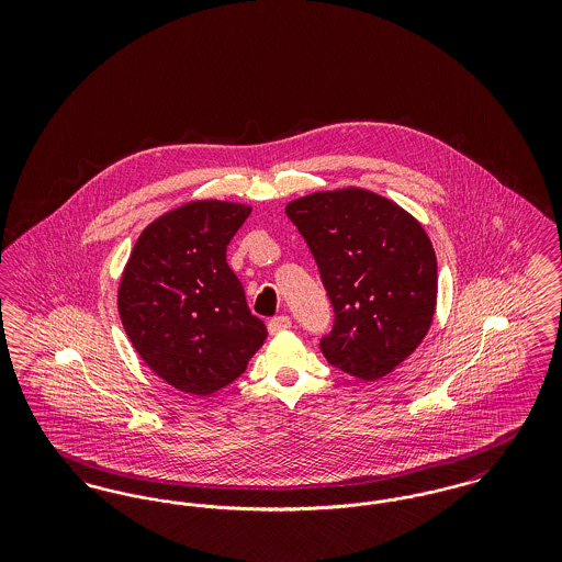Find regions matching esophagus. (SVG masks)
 <instances>
[{
    "label": "esophagus",
    "mask_w": 562,
    "mask_h": 562,
    "mask_svg": "<svg viewBox=\"0 0 562 562\" xmlns=\"http://www.w3.org/2000/svg\"><path fill=\"white\" fill-rule=\"evenodd\" d=\"M293 326V321L289 318V316H276V318H271L268 322V330L271 335H276V333H280V330H286V328H291Z\"/></svg>",
    "instance_id": "1"
}]
</instances>
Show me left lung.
Instances as JSON below:
<instances>
[{"instance_id": "8db88e82", "label": "left lung", "mask_w": 562, "mask_h": 562, "mask_svg": "<svg viewBox=\"0 0 562 562\" xmlns=\"http://www.w3.org/2000/svg\"><path fill=\"white\" fill-rule=\"evenodd\" d=\"M335 310L326 360L364 381L392 373L428 335L438 266L422 223L367 189L316 191L286 206Z\"/></svg>"}]
</instances>
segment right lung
<instances>
[{"label": "right lung", "instance_id": "add662e5", "mask_svg": "<svg viewBox=\"0 0 562 562\" xmlns=\"http://www.w3.org/2000/svg\"><path fill=\"white\" fill-rule=\"evenodd\" d=\"M248 214L236 202L183 204L145 227L124 269V330L145 364L181 392L209 396L229 385L268 337L225 257Z\"/></svg>", "mask_w": 562, "mask_h": 562}]
</instances>
